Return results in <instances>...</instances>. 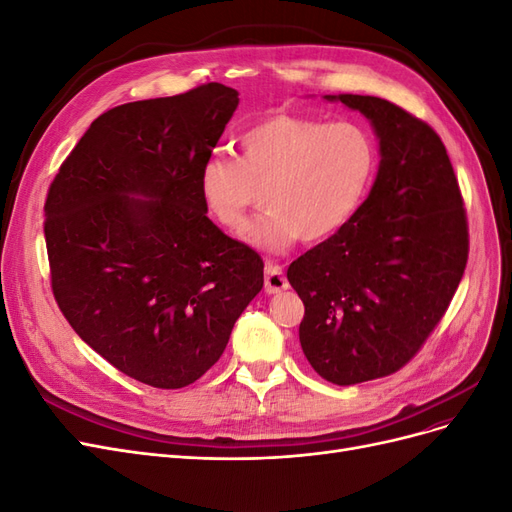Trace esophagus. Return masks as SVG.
<instances>
[{
    "instance_id": "obj_1",
    "label": "esophagus",
    "mask_w": 512,
    "mask_h": 512,
    "mask_svg": "<svg viewBox=\"0 0 512 512\" xmlns=\"http://www.w3.org/2000/svg\"><path fill=\"white\" fill-rule=\"evenodd\" d=\"M288 286H290V284H288V280H286V275H284L282 267L267 265V269H265V290H267L269 294H277V292L286 290Z\"/></svg>"
}]
</instances>
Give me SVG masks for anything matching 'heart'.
Listing matches in <instances>:
<instances>
[{"mask_svg":"<svg viewBox=\"0 0 512 512\" xmlns=\"http://www.w3.org/2000/svg\"><path fill=\"white\" fill-rule=\"evenodd\" d=\"M374 168V143L356 123L273 113L237 136L235 162L205 160L198 194L211 218L235 237L250 232L256 194H262L269 213L252 241L282 252L299 239L320 243L342 230L359 209Z\"/></svg>","mask_w":512,"mask_h":512,"instance_id":"obj_1","label":"heart"}]
</instances>
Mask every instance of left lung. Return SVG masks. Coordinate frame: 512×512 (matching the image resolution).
Listing matches in <instances>:
<instances>
[{
  "mask_svg": "<svg viewBox=\"0 0 512 512\" xmlns=\"http://www.w3.org/2000/svg\"><path fill=\"white\" fill-rule=\"evenodd\" d=\"M363 113L380 166L348 224L288 267L305 305L301 348L339 386L391 376L421 350L466 271L468 218L442 138L374 96H324Z\"/></svg>",
  "mask_w": 512,
  "mask_h": 512,
  "instance_id": "1",
  "label": "left lung"
}]
</instances>
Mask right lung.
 I'll use <instances>...</instances> for the list:
<instances>
[{
    "label": "right lung",
    "instance_id": "right-lung-1",
    "mask_svg": "<svg viewBox=\"0 0 512 512\" xmlns=\"http://www.w3.org/2000/svg\"><path fill=\"white\" fill-rule=\"evenodd\" d=\"M239 104L207 83L102 113L44 203L51 288L85 344L138 382L183 389L218 363L265 262L207 218L200 166Z\"/></svg>",
    "mask_w": 512,
    "mask_h": 512
}]
</instances>
